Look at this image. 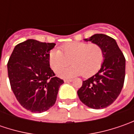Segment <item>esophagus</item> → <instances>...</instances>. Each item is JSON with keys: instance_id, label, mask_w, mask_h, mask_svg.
<instances>
[{"instance_id": "34e87169", "label": "esophagus", "mask_w": 134, "mask_h": 134, "mask_svg": "<svg viewBox=\"0 0 134 134\" xmlns=\"http://www.w3.org/2000/svg\"><path fill=\"white\" fill-rule=\"evenodd\" d=\"M73 80H71V79H66V80H64L65 83H69V82H71Z\"/></svg>"}]
</instances>
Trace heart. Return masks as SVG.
<instances>
[{
  "mask_svg": "<svg viewBox=\"0 0 134 134\" xmlns=\"http://www.w3.org/2000/svg\"><path fill=\"white\" fill-rule=\"evenodd\" d=\"M60 51L52 50L49 54L50 65L55 72L64 69L70 64L69 69L59 72L58 75L63 78L78 76L90 77L97 72L104 61V51L98 44L83 42H71L63 45Z\"/></svg>",
  "mask_w": 134,
  "mask_h": 134,
  "instance_id": "b5f03b06",
  "label": "heart"
}]
</instances>
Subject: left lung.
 I'll list each match as a JSON object with an SVG mask.
<instances>
[{"label":"left lung","mask_w":134,"mask_h":134,"mask_svg":"<svg viewBox=\"0 0 134 134\" xmlns=\"http://www.w3.org/2000/svg\"><path fill=\"white\" fill-rule=\"evenodd\" d=\"M84 41L100 45L104 51V61L95 75L83 80L77 95L90 108L104 109L113 104L121 92L125 77V58L116 40L109 36L97 34Z\"/></svg>","instance_id":"obj_1"}]
</instances>
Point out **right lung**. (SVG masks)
Listing matches in <instances>:
<instances>
[{
  "label": "right lung",
  "mask_w": 134,
  "mask_h": 134,
  "mask_svg": "<svg viewBox=\"0 0 134 134\" xmlns=\"http://www.w3.org/2000/svg\"><path fill=\"white\" fill-rule=\"evenodd\" d=\"M55 45L27 39L14 48L8 61L13 93L20 104L32 113H42L54 106L64 83L50 68L49 54Z\"/></svg>",
  "instance_id": "add662e5"
}]
</instances>
